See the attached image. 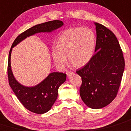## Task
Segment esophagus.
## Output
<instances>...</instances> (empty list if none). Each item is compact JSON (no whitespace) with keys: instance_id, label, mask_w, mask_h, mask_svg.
I'll return each instance as SVG.
<instances>
[{"instance_id":"obj_1","label":"esophagus","mask_w":131,"mask_h":131,"mask_svg":"<svg viewBox=\"0 0 131 131\" xmlns=\"http://www.w3.org/2000/svg\"><path fill=\"white\" fill-rule=\"evenodd\" d=\"M66 73H67V77H70V76L71 75L73 74V72H71V71H67V72H66Z\"/></svg>"}]
</instances>
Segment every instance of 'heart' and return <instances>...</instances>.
<instances>
[{"mask_svg":"<svg viewBox=\"0 0 131 131\" xmlns=\"http://www.w3.org/2000/svg\"><path fill=\"white\" fill-rule=\"evenodd\" d=\"M96 37L89 28L82 27L66 29L59 36L57 47L52 49V56L59 68H64L68 57L70 63L81 67L89 63L93 55Z\"/></svg>","mask_w":131,"mask_h":131,"instance_id":"heart-1","label":"heart"}]
</instances>
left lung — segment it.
I'll use <instances>...</instances> for the list:
<instances>
[{
  "label": "left lung",
  "mask_w": 131,
  "mask_h": 131,
  "mask_svg": "<svg viewBox=\"0 0 131 131\" xmlns=\"http://www.w3.org/2000/svg\"><path fill=\"white\" fill-rule=\"evenodd\" d=\"M95 53L88 64L76 73L81 76L80 95L88 107L101 109L115 99L125 68L122 50L111 30L95 23Z\"/></svg>",
  "instance_id": "1"
}]
</instances>
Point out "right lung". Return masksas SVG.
<instances>
[{"instance_id":"add662e5","label":"right lung","mask_w":131,"mask_h":131,"mask_svg":"<svg viewBox=\"0 0 131 131\" xmlns=\"http://www.w3.org/2000/svg\"><path fill=\"white\" fill-rule=\"evenodd\" d=\"M63 24L61 20H53L32 27L17 36L9 50L7 64L9 86L23 106L35 113L43 114L51 109L58 97V88L66 81L67 74L61 72H52L36 86L32 87L23 86L16 81L11 70L12 49L27 37L39 32H50L63 26Z\"/></svg>"}]
</instances>
